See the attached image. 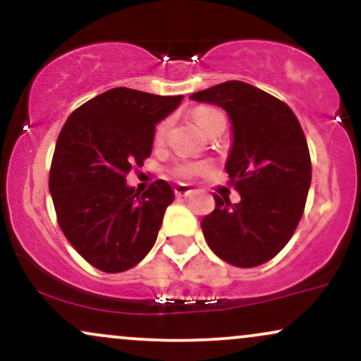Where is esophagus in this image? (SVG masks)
<instances>
[{"mask_svg": "<svg viewBox=\"0 0 361 361\" xmlns=\"http://www.w3.org/2000/svg\"><path fill=\"white\" fill-rule=\"evenodd\" d=\"M193 192H195V190L190 185L180 183V185L175 186V195H176V197H188V195H192Z\"/></svg>", "mask_w": 361, "mask_h": 361, "instance_id": "esophagus-1", "label": "esophagus"}]
</instances>
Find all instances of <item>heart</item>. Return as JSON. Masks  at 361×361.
Listing matches in <instances>:
<instances>
[{
	"instance_id": "1",
	"label": "heart",
	"mask_w": 361,
	"mask_h": 361,
	"mask_svg": "<svg viewBox=\"0 0 361 361\" xmlns=\"http://www.w3.org/2000/svg\"><path fill=\"white\" fill-rule=\"evenodd\" d=\"M219 117H222V114H221V111L214 110V109H198L197 111H195V120H197V123L200 126L202 130H204V128L209 126L212 120L219 118ZM164 130H166V122H163L159 127H157L156 137L157 139L163 137ZM197 171H200V168H198V166H186V168H183V171H181V173H183L185 176H188V175H193V173H197Z\"/></svg>"
}]
</instances>
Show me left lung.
<instances>
[{
	"instance_id": "1",
	"label": "left lung",
	"mask_w": 361,
	"mask_h": 361,
	"mask_svg": "<svg viewBox=\"0 0 361 361\" xmlns=\"http://www.w3.org/2000/svg\"><path fill=\"white\" fill-rule=\"evenodd\" d=\"M227 111L233 144L226 161L239 204L215 195L202 219L205 241L219 258L239 268L267 263L299 226L312 166L307 140L287 103L243 81H226L190 94Z\"/></svg>"
}]
</instances>
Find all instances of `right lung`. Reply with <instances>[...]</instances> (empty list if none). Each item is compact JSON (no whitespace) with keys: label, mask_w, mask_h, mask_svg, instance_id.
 Segmentation results:
<instances>
[{"label":"right lung","mask_w":361,"mask_h":361,"mask_svg":"<svg viewBox=\"0 0 361 361\" xmlns=\"http://www.w3.org/2000/svg\"><path fill=\"white\" fill-rule=\"evenodd\" d=\"M181 100L114 88L74 110L62 127L49 192L62 233L98 270H130L154 246L175 193L164 180L134 193L126 176L151 156L156 126Z\"/></svg>","instance_id":"obj_1"}]
</instances>
